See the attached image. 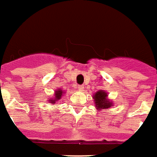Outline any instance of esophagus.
Listing matches in <instances>:
<instances>
[{"mask_svg":"<svg viewBox=\"0 0 157 157\" xmlns=\"http://www.w3.org/2000/svg\"><path fill=\"white\" fill-rule=\"evenodd\" d=\"M77 89H78L80 91H82V90L84 89V86H83V85H78Z\"/></svg>","mask_w":157,"mask_h":157,"instance_id":"obj_1","label":"esophagus"}]
</instances>
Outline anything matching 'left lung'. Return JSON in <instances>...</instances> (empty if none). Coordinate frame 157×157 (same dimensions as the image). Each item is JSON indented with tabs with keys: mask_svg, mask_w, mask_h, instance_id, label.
Returning a JSON list of instances; mask_svg holds the SVG:
<instances>
[{
	"mask_svg": "<svg viewBox=\"0 0 157 157\" xmlns=\"http://www.w3.org/2000/svg\"><path fill=\"white\" fill-rule=\"evenodd\" d=\"M107 96L108 95L106 91H103V90L96 91L93 95L95 106L98 111L100 109H109L113 106V103L108 100Z\"/></svg>",
	"mask_w": 157,
	"mask_h": 157,
	"instance_id": "obj_1",
	"label": "left lung"
}]
</instances>
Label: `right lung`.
I'll use <instances>...</instances> for the list:
<instances>
[{
  "mask_svg": "<svg viewBox=\"0 0 157 157\" xmlns=\"http://www.w3.org/2000/svg\"><path fill=\"white\" fill-rule=\"evenodd\" d=\"M65 93L61 89H57V91H55L54 93V97L52 99H49L48 100V102H50L51 104H55V103H57L58 100H61V98L62 97V95Z\"/></svg>",
  "mask_w": 157,
  "mask_h": 157,
  "instance_id": "add662e5",
  "label": "right lung"
}]
</instances>
